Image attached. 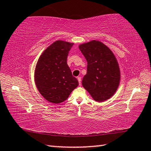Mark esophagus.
Instances as JSON below:
<instances>
[{
	"instance_id": "obj_1",
	"label": "esophagus",
	"mask_w": 151,
	"mask_h": 151,
	"mask_svg": "<svg viewBox=\"0 0 151 151\" xmlns=\"http://www.w3.org/2000/svg\"><path fill=\"white\" fill-rule=\"evenodd\" d=\"M77 80L78 81V83H79V85H81V78L80 76H78L77 77Z\"/></svg>"
}]
</instances>
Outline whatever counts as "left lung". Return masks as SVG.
<instances>
[{"instance_id":"obj_1","label":"left lung","mask_w":151,"mask_h":151,"mask_svg":"<svg viewBox=\"0 0 151 151\" xmlns=\"http://www.w3.org/2000/svg\"><path fill=\"white\" fill-rule=\"evenodd\" d=\"M87 61V71L82 81L83 87L94 101L104 102L116 93L121 80V71L115 56L99 40L78 46Z\"/></svg>"}]
</instances>
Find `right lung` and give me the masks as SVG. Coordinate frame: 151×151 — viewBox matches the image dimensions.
<instances>
[{"label":"right lung","mask_w":151,"mask_h":151,"mask_svg":"<svg viewBox=\"0 0 151 151\" xmlns=\"http://www.w3.org/2000/svg\"><path fill=\"white\" fill-rule=\"evenodd\" d=\"M74 43L57 40L43 51L35 71V81L46 100L58 104L68 99L78 82L66 63Z\"/></svg>","instance_id":"add662e5"}]
</instances>
